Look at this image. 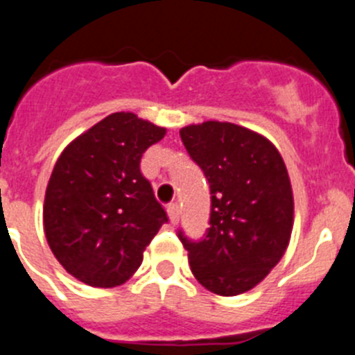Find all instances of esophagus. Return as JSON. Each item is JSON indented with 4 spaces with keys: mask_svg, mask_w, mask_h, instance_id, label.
<instances>
[{
    "mask_svg": "<svg viewBox=\"0 0 355 355\" xmlns=\"http://www.w3.org/2000/svg\"><path fill=\"white\" fill-rule=\"evenodd\" d=\"M167 213L172 224H175V222L180 220V206L175 205V202H172V205L167 206Z\"/></svg>",
    "mask_w": 355,
    "mask_h": 355,
    "instance_id": "1",
    "label": "esophagus"
}]
</instances>
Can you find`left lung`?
<instances>
[{
	"instance_id": "8db88e82",
	"label": "left lung",
	"mask_w": 355,
	"mask_h": 355,
	"mask_svg": "<svg viewBox=\"0 0 355 355\" xmlns=\"http://www.w3.org/2000/svg\"><path fill=\"white\" fill-rule=\"evenodd\" d=\"M180 135L211 193L205 236L178 233L190 268L213 293H245L270 274L290 243L293 193L286 165L270 140L231 122L192 124Z\"/></svg>"
}]
</instances>
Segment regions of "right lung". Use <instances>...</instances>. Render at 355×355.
I'll return each instance as SVG.
<instances>
[{
  "label": "right lung",
  "instance_id": "obj_1",
  "mask_svg": "<svg viewBox=\"0 0 355 355\" xmlns=\"http://www.w3.org/2000/svg\"><path fill=\"white\" fill-rule=\"evenodd\" d=\"M165 128L117 112L72 140L44 199V231L55 258L81 283L114 288L137 272L167 213L140 172Z\"/></svg>",
  "mask_w": 355,
  "mask_h": 355
}]
</instances>
